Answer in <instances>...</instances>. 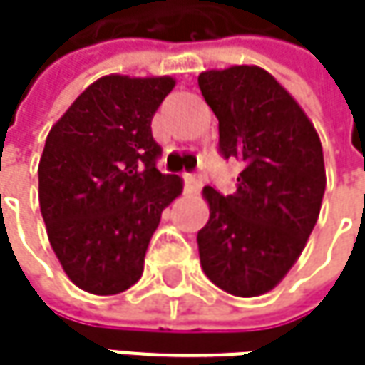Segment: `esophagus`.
Returning a JSON list of instances; mask_svg holds the SVG:
<instances>
[{
    "label": "esophagus",
    "mask_w": 365,
    "mask_h": 365,
    "mask_svg": "<svg viewBox=\"0 0 365 365\" xmlns=\"http://www.w3.org/2000/svg\"><path fill=\"white\" fill-rule=\"evenodd\" d=\"M183 182L190 190H200V185H202V180L198 175H192V173H183Z\"/></svg>",
    "instance_id": "obj_1"
}]
</instances>
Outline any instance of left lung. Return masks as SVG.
<instances>
[{
    "instance_id": "obj_1",
    "label": "left lung",
    "mask_w": 365,
    "mask_h": 365,
    "mask_svg": "<svg viewBox=\"0 0 365 365\" xmlns=\"http://www.w3.org/2000/svg\"><path fill=\"white\" fill-rule=\"evenodd\" d=\"M198 88L220 122V154L243 165L235 194L202 190L211 215L196 237L200 266L220 289L259 296L287 274L317 224L322 141L294 97L259 67L205 71Z\"/></svg>"
}]
</instances>
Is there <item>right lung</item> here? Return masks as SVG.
I'll return each instance as SVG.
<instances>
[{"instance_id":"add662e5","label":"right lung","mask_w":365,"mask_h":365,"mask_svg":"<svg viewBox=\"0 0 365 365\" xmlns=\"http://www.w3.org/2000/svg\"><path fill=\"white\" fill-rule=\"evenodd\" d=\"M173 78L106 76L50 128L39 158V209L67 277L111 296L135 285L163 209L182 180L156 169L152 118Z\"/></svg>"}]
</instances>
